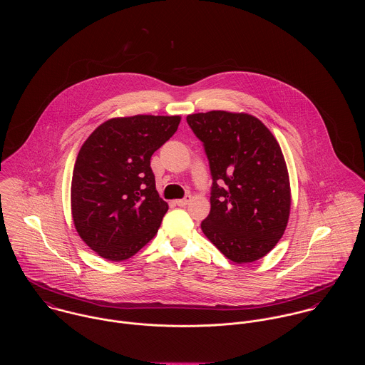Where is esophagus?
Wrapping results in <instances>:
<instances>
[{
	"mask_svg": "<svg viewBox=\"0 0 365 365\" xmlns=\"http://www.w3.org/2000/svg\"><path fill=\"white\" fill-rule=\"evenodd\" d=\"M190 201H191V197H190V195H187V197H185V198H182V200H177V201H175V204H177L178 207H185Z\"/></svg>",
	"mask_w": 365,
	"mask_h": 365,
	"instance_id": "esophagus-1",
	"label": "esophagus"
}]
</instances>
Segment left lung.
<instances>
[{"label": "left lung", "mask_w": 365, "mask_h": 365, "mask_svg": "<svg viewBox=\"0 0 365 365\" xmlns=\"http://www.w3.org/2000/svg\"><path fill=\"white\" fill-rule=\"evenodd\" d=\"M187 122L204 143L213 180L204 235L236 264L260 260L282 237L291 210L289 175L277 139L245 112H200Z\"/></svg>", "instance_id": "8db88e82"}]
</instances>
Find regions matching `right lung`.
I'll return each mask as SVG.
<instances>
[{"label": "right lung", "instance_id": "obj_1", "mask_svg": "<svg viewBox=\"0 0 365 365\" xmlns=\"http://www.w3.org/2000/svg\"><path fill=\"white\" fill-rule=\"evenodd\" d=\"M181 116L135 115L101 123L84 142L71 178V215L98 256L123 261L157 235L168 205L158 197L150 158Z\"/></svg>", "mask_w": 365, "mask_h": 365}]
</instances>
